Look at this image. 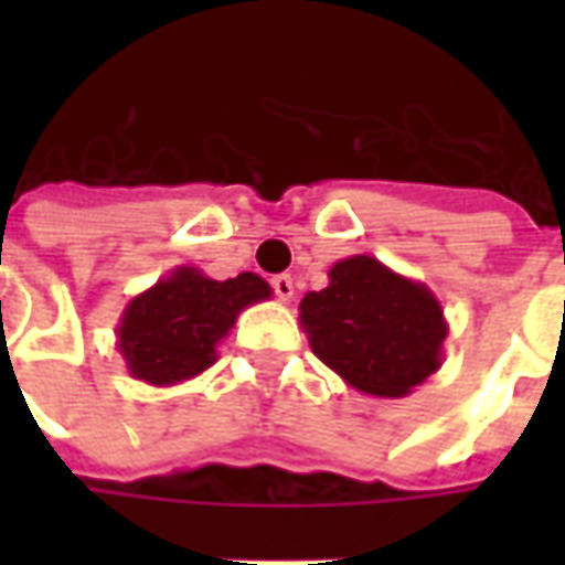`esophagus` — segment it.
<instances>
[{
    "instance_id": "34e87169",
    "label": "esophagus",
    "mask_w": 565,
    "mask_h": 565,
    "mask_svg": "<svg viewBox=\"0 0 565 565\" xmlns=\"http://www.w3.org/2000/svg\"><path fill=\"white\" fill-rule=\"evenodd\" d=\"M271 290H275V296H278L281 302H290V299H294V278H290V275H275V278H271Z\"/></svg>"
}]
</instances>
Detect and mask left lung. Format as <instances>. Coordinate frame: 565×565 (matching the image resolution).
<instances>
[{
	"label": "left lung",
	"mask_w": 565,
	"mask_h": 565,
	"mask_svg": "<svg viewBox=\"0 0 565 565\" xmlns=\"http://www.w3.org/2000/svg\"><path fill=\"white\" fill-rule=\"evenodd\" d=\"M311 351L354 391L403 399L445 363L448 320L426 284L369 254L339 259L299 302Z\"/></svg>",
	"instance_id": "left-lung-1"
}]
</instances>
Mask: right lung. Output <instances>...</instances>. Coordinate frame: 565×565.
<instances>
[{"instance_id": "add662e5", "label": "right lung", "mask_w": 565, "mask_h": 565, "mask_svg": "<svg viewBox=\"0 0 565 565\" xmlns=\"http://www.w3.org/2000/svg\"><path fill=\"white\" fill-rule=\"evenodd\" d=\"M269 296L254 271L214 281L196 266H178L129 299L115 330L117 351L132 379L172 387L205 372L238 315Z\"/></svg>"}]
</instances>
